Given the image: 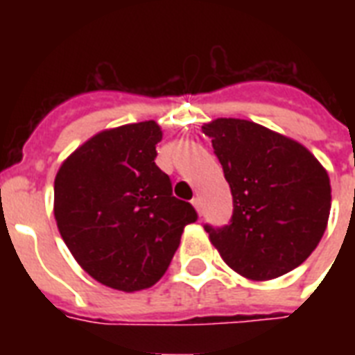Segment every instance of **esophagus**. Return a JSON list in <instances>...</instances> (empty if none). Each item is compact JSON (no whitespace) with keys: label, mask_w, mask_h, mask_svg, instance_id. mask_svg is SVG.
Returning a JSON list of instances; mask_svg holds the SVG:
<instances>
[{"label":"esophagus","mask_w":355,"mask_h":355,"mask_svg":"<svg viewBox=\"0 0 355 355\" xmlns=\"http://www.w3.org/2000/svg\"><path fill=\"white\" fill-rule=\"evenodd\" d=\"M191 205L195 206V210H197V214H199V216H202V205H200L199 197H195V199L191 200Z\"/></svg>","instance_id":"esophagus-1"}]
</instances>
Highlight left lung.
<instances>
[{
	"mask_svg": "<svg viewBox=\"0 0 355 355\" xmlns=\"http://www.w3.org/2000/svg\"><path fill=\"white\" fill-rule=\"evenodd\" d=\"M202 132L234 199L228 225H205L225 263L261 282L306 261L330 217V178L319 160L295 139L247 119H214Z\"/></svg>",
	"mask_w": 355,
	"mask_h": 355,
	"instance_id": "1",
	"label": "left lung"
}]
</instances>
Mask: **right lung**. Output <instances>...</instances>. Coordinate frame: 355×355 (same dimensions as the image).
Masks as SVG:
<instances>
[{
  "label": "right lung",
  "mask_w": 355,
  "mask_h": 355,
  "mask_svg": "<svg viewBox=\"0 0 355 355\" xmlns=\"http://www.w3.org/2000/svg\"><path fill=\"white\" fill-rule=\"evenodd\" d=\"M160 139L155 121L108 128L71 153L55 177V219L66 247L92 278L118 291L155 286L184 227L197 221L155 164Z\"/></svg>",
  "instance_id": "right-lung-1"
}]
</instances>
